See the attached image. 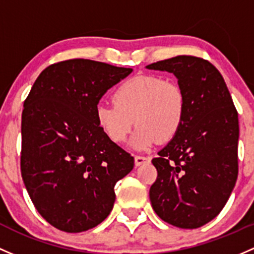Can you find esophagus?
<instances>
[{
	"label": "esophagus",
	"instance_id": "esophagus-1",
	"mask_svg": "<svg viewBox=\"0 0 254 254\" xmlns=\"http://www.w3.org/2000/svg\"><path fill=\"white\" fill-rule=\"evenodd\" d=\"M149 160H150V158H149V156H144V155H135L134 156V163L137 166L142 165V164H144V163H148Z\"/></svg>",
	"mask_w": 254,
	"mask_h": 254
}]
</instances>
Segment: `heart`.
Masks as SVG:
<instances>
[{"label":"heart","instance_id":"obj_1","mask_svg":"<svg viewBox=\"0 0 254 254\" xmlns=\"http://www.w3.org/2000/svg\"><path fill=\"white\" fill-rule=\"evenodd\" d=\"M114 106L99 105L95 121L114 143H124L133 125L138 126L133 145L146 148L165 143L177 134L186 114V95L172 80L156 75H135L112 94Z\"/></svg>","mask_w":254,"mask_h":254}]
</instances>
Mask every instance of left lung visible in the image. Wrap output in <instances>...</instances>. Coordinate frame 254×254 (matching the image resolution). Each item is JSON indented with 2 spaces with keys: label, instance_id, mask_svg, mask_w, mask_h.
Listing matches in <instances>:
<instances>
[{
  "label": "left lung",
  "instance_id": "left-lung-1",
  "mask_svg": "<svg viewBox=\"0 0 254 254\" xmlns=\"http://www.w3.org/2000/svg\"><path fill=\"white\" fill-rule=\"evenodd\" d=\"M149 69L174 73L186 95L182 126L151 160L158 177L149 190L166 223L197 229L226 204L239 175V116L223 75L206 60L181 56Z\"/></svg>",
  "mask_w": 254,
  "mask_h": 254
}]
</instances>
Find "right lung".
<instances>
[{
	"label": "right lung",
	"mask_w": 254,
	"mask_h": 254,
	"mask_svg": "<svg viewBox=\"0 0 254 254\" xmlns=\"http://www.w3.org/2000/svg\"><path fill=\"white\" fill-rule=\"evenodd\" d=\"M132 68L73 59L46 67L22 112L20 172L41 216L56 229L82 232L103 223L115 185L134 158L98 127L99 100Z\"/></svg>",
	"instance_id": "right-lung-1"
}]
</instances>
